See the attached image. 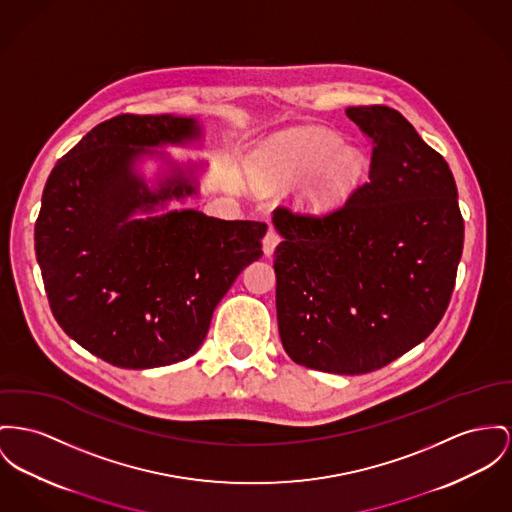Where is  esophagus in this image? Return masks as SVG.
<instances>
[{
  "instance_id": "obj_1",
  "label": "esophagus",
  "mask_w": 512,
  "mask_h": 512,
  "mask_svg": "<svg viewBox=\"0 0 512 512\" xmlns=\"http://www.w3.org/2000/svg\"><path fill=\"white\" fill-rule=\"evenodd\" d=\"M279 235H277V231L275 229H270L268 233H266V237L262 240V248H264V254L266 256H272L273 252H275V248H277V244H279Z\"/></svg>"
}]
</instances>
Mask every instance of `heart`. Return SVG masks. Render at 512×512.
Segmentation results:
<instances>
[{
	"label": "heart",
	"instance_id": "heart-1",
	"mask_svg": "<svg viewBox=\"0 0 512 512\" xmlns=\"http://www.w3.org/2000/svg\"><path fill=\"white\" fill-rule=\"evenodd\" d=\"M365 157L332 134H308L266 151L256 161V178L266 188H285L308 178L299 196L303 211L326 215L357 188Z\"/></svg>",
	"mask_w": 512,
	"mask_h": 512
}]
</instances>
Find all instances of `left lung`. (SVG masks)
<instances>
[{"instance_id":"left-lung-1","label":"left lung","mask_w":512,"mask_h":512,"mask_svg":"<svg viewBox=\"0 0 512 512\" xmlns=\"http://www.w3.org/2000/svg\"><path fill=\"white\" fill-rule=\"evenodd\" d=\"M373 137L369 182L324 217L273 211L275 307L287 355L363 375L425 340L448 307L464 246L454 176L388 106H349Z\"/></svg>"}]
</instances>
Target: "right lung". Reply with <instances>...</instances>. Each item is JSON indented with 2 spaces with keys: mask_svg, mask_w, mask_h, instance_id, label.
<instances>
[{
  "mask_svg": "<svg viewBox=\"0 0 512 512\" xmlns=\"http://www.w3.org/2000/svg\"><path fill=\"white\" fill-rule=\"evenodd\" d=\"M204 139L196 118L120 114L93 128L50 172L35 227L54 318L71 340L120 369L194 355L233 281L262 256L268 225L169 209L200 194L205 163L157 147ZM162 163L153 185L138 165Z\"/></svg>",
  "mask_w": 512,
  "mask_h": 512,
  "instance_id": "1",
  "label": "right lung"
}]
</instances>
